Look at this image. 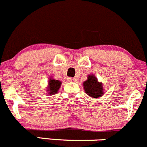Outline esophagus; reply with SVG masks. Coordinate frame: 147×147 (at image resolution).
I'll list each match as a JSON object with an SVG mask.
<instances>
[{
	"label": "esophagus",
	"instance_id": "esophagus-1",
	"mask_svg": "<svg viewBox=\"0 0 147 147\" xmlns=\"http://www.w3.org/2000/svg\"><path fill=\"white\" fill-rule=\"evenodd\" d=\"M69 81H70V82H75L76 81V78H69Z\"/></svg>",
	"mask_w": 147,
	"mask_h": 147
}]
</instances>
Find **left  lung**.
<instances>
[{"instance_id": "8db88e82", "label": "left lung", "mask_w": 147, "mask_h": 147, "mask_svg": "<svg viewBox=\"0 0 147 147\" xmlns=\"http://www.w3.org/2000/svg\"><path fill=\"white\" fill-rule=\"evenodd\" d=\"M84 88L86 93L91 98H98L103 95L102 83L98 82V78L94 75H88L84 82Z\"/></svg>"}]
</instances>
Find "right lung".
<instances>
[{
	"label": "right lung",
	"instance_id": "right-lung-1",
	"mask_svg": "<svg viewBox=\"0 0 147 147\" xmlns=\"http://www.w3.org/2000/svg\"><path fill=\"white\" fill-rule=\"evenodd\" d=\"M61 85V82L59 80H55L54 78H50L49 80V84H48L47 92V93H49L50 95H54L57 93L59 89L60 88Z\"/></svg>",
	"mask_w": 147,
	"mask_h": 147
}]
</instances>
